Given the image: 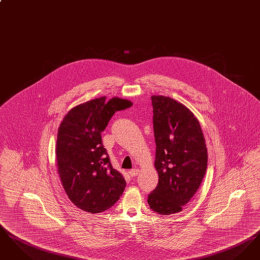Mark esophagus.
Here are the masks:
<instances>
[{
  "label": "esophagus",
  "mask_w": 260,
  "mask_h": 260,
  "mask_svg": "<svg viewBox=\"0 0 260 260\" xmlns=\"http://www.w3.org/2000/svg\"><path fill=\"white\" fill-rule=\"evenodd\" d=\"M128 173L131 174V176H136L139 173V170L138 169H133L128 172Z\"/></svg>",
  "instance_id": "1"
}]
</instances>
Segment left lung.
Masks as SVG:
<instances>
[{"label": "left lung", "mask_w": 260, "mask_h": 260, "mask_svg": "<svg viewBox=\"0 0 260 260\" xmlns=\"http://www.w3.org/2000/svg\"><path fill=\"white\" fill-rule=\"evenodd\" d=\"M156 142L157 187L148 195L150 209L162 215L182 210L195 195L208 166V150L198 119L182 103L151 96Z\"/></svg>", "instance_id": "1"}]
</instances>
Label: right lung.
<instances>
[{"instance_id": "1", "label": "right lung", "mask_w": 260, "mask_h": 260, "mask_svg": "<svg viewBox=\"0 0 260 260\" xmlns=\"http://www.w3.org/2000/svg\"><path fill=\"white\" fill-rule=\"evenodd\" d=\"M126 99H92L72 108L58 128L55 155L62 186L76 207L90 213L109 210L122 196L123 175L113 169L101 133Z\"/></svg>"}]
</instances>
